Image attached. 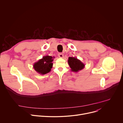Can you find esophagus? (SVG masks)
Returning <instances> with one entry per match:
<instances>
[{"instance_id": "1", "label": "esophagus", "mask_w": 123, "mask_h": 123, "mask_svg": "<svg viewBox=\"0 0 123 123\" xmlns=\"http://www.w3.org/2000/svg\"><path fill=\"white\" fill-rule=\"evenodd\" d=\"M58 57H60V58H62V57H63L64 55H63V54H62V53H59L58 55Z\"/></svg>"}]
</instances>
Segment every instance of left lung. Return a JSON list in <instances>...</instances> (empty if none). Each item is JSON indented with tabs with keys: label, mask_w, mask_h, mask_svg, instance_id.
<instances>
[{
	"label": "left lung",
	"mask_w": 123,
	"mask_h": 123,
	"mask_svg": "<svg viewBox=\"0 0 123 123\" xmlns=\"http://www.w3.org/2000/svg\"><path fill=\"white\" fill-rule=\"evenodd\" d=\"M68 64L71 68V71L73 72L77 73L83 69L85 67V64L78 59L75 57H69L68 60Z\"/></svg>",
	"instance_id": "1"
}]
</instances>
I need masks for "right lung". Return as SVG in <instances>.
<instances>
[{
	"label": "right lung",
	"instance_id": "right-lung-1",
	"mask_svg": "<svg viewBox=\"0 0 123 123\" xmlns=\"http://www.w3.org/2000/svg\"><path fill=\"white\" fill-rule=\"evenodd\" d=\"M55 57L49 55H46L35 62L33 65V68L37 73L44 75L50 72L52 67V61Z\"/></svg>",
	"mask_w": 123,
	"mask_h": 123
}]
</instances>
